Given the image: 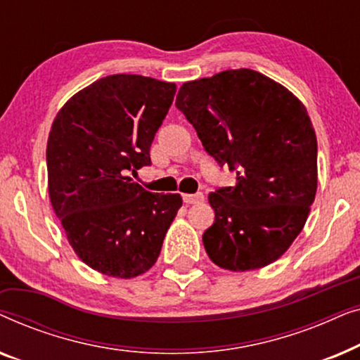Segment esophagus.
<instances>
[{
	"mask_svg": "<svg viewBox=\"0 0 360 360\" xmlns=\"http://www.w3.org/2000/svg\"><path fill=\"white\" fill-rule=\"evenodd\" d=\"M205 200L203 193H193V195H184V201L186 205H195V203H201Z\"/></svg>",
	"mask_w": 360,
	"mask_h": 360,
	"instance_id": "1",
	"label": "esophagus"
}]
</instances>
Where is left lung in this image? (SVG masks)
Instances as JSON below:
<instances>
[{"label": "left lung", "instance_id": "1", "mask_svg": "<svg viewBox=\"0 0 360 360\" xmlns=\"http://www.w3.org/2000/svg\"><path fill=\"white\" fill-rule=\"evenodd\" d=\"M175 106L205 150L236 172V185L211 191L214 223L206 254L221 269L265 267L307 223L318 185V144L307 108L262 73L239 68L186 82Z\"/></svg>", "mask_w": 360, "mask_h": 360}]
</instances>
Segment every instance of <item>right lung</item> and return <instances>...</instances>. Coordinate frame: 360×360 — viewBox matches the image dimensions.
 <instances>
[{
	"mask_svg": "<svg viewBox=\"0 0 360 360\" xmlns=\"http://www.w3.org/2000/svg\"><path fill=\"white\" fill-rule=\"evenodd\" d=\"M176 86L110 75L68 100L47 141L49 195L75 254L88 267L132 278L155 264L179 193H150L127 176L150 165V146Z\"/></svg>",
	"mask_w": 360,
	"mask_h": 360,
	"instance_id": "right-lung-1",
	"label": "right lung"
}]
</instances>
